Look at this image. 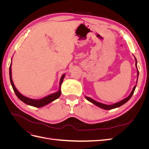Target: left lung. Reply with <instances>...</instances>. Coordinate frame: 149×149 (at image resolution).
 <instances>
[{
    "mask_svg": "<svg viewBox=\"0 0 149 149\" xmlns=\"http://www.w3.org/2000/svg\"><path fill=\"white\" fill-rule=\"evenodd\" d=\"M134 58H135V60H136V67L137 71V78L136 84L134 86V88H133V89H132V91H131V93H130V94L129 95V96H127L126 98L124 99V100H121V101H119V102H116V103H114V104H110V105L105 104H103V103H101V102H97V101H95V100H94L93 99H92V98H91V97H88V96H85L86 99V100H87L88 101L91 102V103L94 104V105H96V106H97V107H100V108H102V109H105V110H111V109H115V108L119 107L121 106L122 105L124 104H125V102H127L130 100V97H132V96L133 95L134 92V91H135V89H136V88L137 83V79H138V77H139V71H138L137 66V62L136 58L135 57V56H134Z\"/></svg>",
    "mask_w": 149,
    "mask_h": 149,
    "instance_id": "8db88e82",
    "label": "left lung"
}]
</instances>
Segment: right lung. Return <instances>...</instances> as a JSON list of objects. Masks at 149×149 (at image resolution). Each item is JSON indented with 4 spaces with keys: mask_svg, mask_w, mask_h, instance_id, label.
Listing matches in <instances>:
<instances>
[{
    "mask_svg": "<svg viewBox=\"0 0 149 149\" xmlns=\"http://www.w3.org/2000/svg\"><path fill=\"white\" fill-rule=\"evenodd\" d=\"M11 61H12V59H11ZM11 67H12V61H11V63H10V68H9V76H10V83L12 84V88L13 89V91H14L17 96L19 97L22 102H24V103H25L26 104L33 106V107H42L43 106H45L48 104L49 103L53 102V101L56 100V99H58V97L60 96L61 93V86L63 81V79L65 78V74H63L61 76V77L60 78V81L59 90H58L57 92H55L54 93L49 94V95H48L45 97H44L43 98L39 99V100H34V99L29 98V97H26L24 95H22V94L17 89V88L15 86L14 84H13L12 78V68H11Z\"/></svg>",
    "mask_w": 149,
    "mask_h": 149,
    "instance_id": "add662e5",
    "label": "right lung"
}]
</instances>
